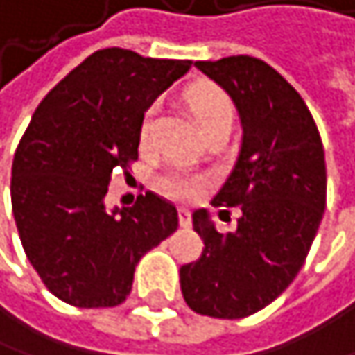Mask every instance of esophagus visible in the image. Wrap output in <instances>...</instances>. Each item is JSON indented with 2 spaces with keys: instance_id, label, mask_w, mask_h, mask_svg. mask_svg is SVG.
<instances>
[{
  "instance_id": "1",
  "label": "esophagus",
  "mask_w": 355,
  "mask_h": 355,
  "mask_svg": "<svg viewBox=\"0 0 355 355\" xmlns=\"http://www.w3.org/2000/svg\"><path fill=\"white\" fill-rule=\"evenodd\" d=\"M179 223L183 229H189L191 227V212L187 208H179Z\"/></svg>"
}]
</instances>
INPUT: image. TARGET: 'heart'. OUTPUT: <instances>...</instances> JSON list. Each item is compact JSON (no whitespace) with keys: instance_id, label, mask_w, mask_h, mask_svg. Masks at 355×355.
I'll return each mask as SVG.
<instances>
[{"instance_id":"1","label":"heart","mask_w":355,"mask_h":355,"mask_svg":"<svg viewBox=\"0 0 355 355\" xmlns=\"http://www.w3.org/2000/svg\"><path fill=\"white\" fill-rule=\"evenodd\" d=\"M187 101L200 122V126L206 130L218 126V124H231L233 122V103L227 97V93L210 83L196 85L187 91ZM149 135V116H145L141 124V141L145 143ZM164 193L176 200H193L202 191V179L187 172H168L159 181Z\"/></svg>"}]
</instances>
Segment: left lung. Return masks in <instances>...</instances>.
<instances>
[{
	"label": "left lung",
	"instance_id": "8db88e82",
	"mask_svg": "<svg viewBox=\"0 0 355 355\" xmlns=\"http://www.w3.org/2000/svg\"><path fill=\"white\" fill-rule=\"evenodd\" d=\"M196 66L241 116L237 164L212 202L241 216L223 235L206 210L193 212L204 252L181 266V291L193 312L235 320L275 302L304 266L327 206L324 149L302 95L266 62L231 55Z\"/></svg>",
	"mask_w": 355,
	"mask_h": 355
}]
</instances>
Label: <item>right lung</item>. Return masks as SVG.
<instances>
[{
    "label": "right lung",
    "instance_id": "add662e5",
    "mask_svg": "<svg viewBox=\"0 0 355 355\" xmlns=\"http://www.w3.org/2000/svg\"><path fill=\"white\" fill-rule=\"evenodd\" d=\"M191 60L143 58L107 47L91 53L37 105L12 162V212L43 285L76 308L126 300L139 260L179 227L176 208L147 191L107 212L114 172L139 157L147 107Z\"/></svg>",
    "mask_w": 355,
    "mask_h": 355
}]
</instances>
